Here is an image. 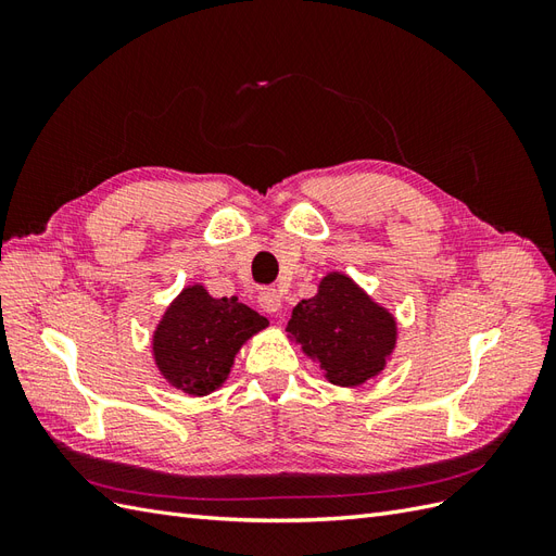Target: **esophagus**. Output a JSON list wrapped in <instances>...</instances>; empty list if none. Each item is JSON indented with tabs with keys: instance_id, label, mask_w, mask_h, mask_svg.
I'll use <instances>...</instances> for the list:
<instances>
[{
	"instance_id": "esophagus-1",
	"label": "esophagus",
	"mask_w": 556,
	"mask_h": 556,
	"mask_svg": "<svg viewBox=\"0 0 556 556\" xmlns=\"http://www.w3.org/2000/svg\"><path fill=\"white\" fill-rule=\"evenodd\" d=\"M260 306H262L266 313H278V311H280V294H278V290L264 288V290L260 292Z\"/></svg>"
}]
</instances>
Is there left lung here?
Returning <instances> with one entry per match:
<instances>
[{
	"instance_id": "8db88e82",
	"label": "left lung",
	"mask_w": 556,
	"mask_h": 556,
	"mask_svg": "<svg viewBox=\"0 0 556 556\" xmlns=\"http://www.w3.org/2000/svg\"><path fill=\"white\" fill-rule=\"evenodd\" d=\"M288 331L341 387L378 376L396 345L394 315L343 274L325 276L315 296L299 301Z\"/></svg>"
}]
</instances>
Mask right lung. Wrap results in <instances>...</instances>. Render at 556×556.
Here are the masks:
<instances>
[{
  "mask_svg": "<svg viewBox=\"0 0 556 556\" xmlns=\"http://www.w3.org/2000/svg\"><path fill=\"white\" fill-rule=\"evenodd\" d=\"M264 327L268 319L239 299H213L201 285H192L155 329V364L185 394L206 396L227 380L241 345Z\"/></svg>",
  "mask_w": 556,
  "mask_h": 556,
  "instance_id": "right-lung-1",
  "label": "right lung"
}]
</instances>
